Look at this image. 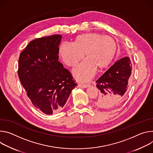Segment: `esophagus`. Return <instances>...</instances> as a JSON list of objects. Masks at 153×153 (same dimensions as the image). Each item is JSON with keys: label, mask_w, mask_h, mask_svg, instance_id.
<instances>
[{"label": "esophagus", "mask_w": 153, "mask_h": 153, "mask_svg": "<svg viewBox=\"0 0 153 153\" xmlns=\"http://www.w3.org/2000/svg\"><path fill=\"white\" fill-rule=\"evenodd\" d=\"M88 86H89L88 84H81V83L78 84V85H77V87L79 88H86Z\"/></svg>", "instance_id": "esophagus-1"}]
</instances>
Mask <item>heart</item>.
<instances>
[{"instance_id":"obj_1","label":"heart","mask_w":153,"mask_h":153,"mask_svg":"<svg viewBox=\"0 0 153 153\" xmlns=\"http://www.w3.org/2000/svg\"><path fill=\"white\" fill-rule=\"evenodd\" d=\"M117 44L110 36L97 33L81 34L73 44L64 42L59 47V54L64 62L75 67L85 54L86 60L73 70L75 78L80 81H88L95 75L96 68L103 70L112 62L116 53Z\"/></svg>"}]
</instances>
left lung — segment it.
Returning a JSON list of instances; mask_svg holds the SVG:
<instances>
[{
  "mask_svg": "<svg viewBox=\"0 0 153 153\" xmlns=\"http://www.w3.org/2000/svg\"><path fill=\"white\" fill-rule=\"evenodd\" d=\"M132 64L129 58L124 57L114 64L97 81L100 95L96 105L111 109L119 106L125 98L131 79Z\"/></svg>",
  "mask_w": 153,
  "mask_h": 153,
  "instance_id": "1",
  "label": "left lung"
}]
</instances>
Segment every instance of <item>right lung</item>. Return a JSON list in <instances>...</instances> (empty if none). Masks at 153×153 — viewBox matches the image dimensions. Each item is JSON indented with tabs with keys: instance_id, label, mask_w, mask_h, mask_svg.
<instances>
[{
	"instance_id": "right-lung-1",
	"label": "right lung",
	"mask_w": 153,
	"mask_h": 153,
	"mask_svg": "<svg viewBox=\"0 0 153 153\" xmlns=\"http://www.w3.org/2000/svg\"><path fill=\"white\" fill-rule=\"evenodd\" d=\"M61 35L31 41L20 54L18 76L28 97L36 109L47 115L62 111L77 84L58 61Z\"/></svg>"
}]
</instances>
